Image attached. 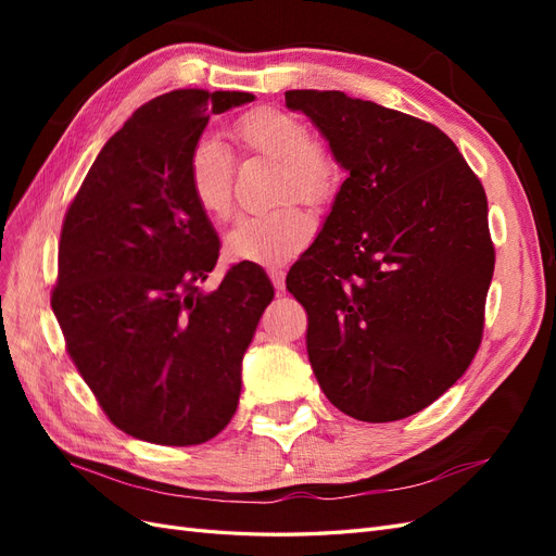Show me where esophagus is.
Returning a JSON list of instances; mask_svg holds the SVG:
<instances>
[{"mask_svg": "<svg viewBox=\"0 0 556 556\" xmlns=\"http://www.w3.org/2000/svg\"><path fill=\"white\" fill-rule=\"evenodd\" d=\"M268 278H271L276 292H285V271H282V268H268Z\"/></svg>", "mask_w": 556, "mask_h": 556, "instance_id": "obj_1", "label": "esophagus"}]
</instances>
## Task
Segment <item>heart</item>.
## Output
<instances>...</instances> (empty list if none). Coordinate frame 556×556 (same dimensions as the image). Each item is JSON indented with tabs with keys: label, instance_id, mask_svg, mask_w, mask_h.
Here are the masks:
<instances>
[{
	"label": "heart",
	"instance_id": "1",
	"mask_svg": "<svg viewBox=\"0 0 556 556\" xmlns=\"http://www.w3.org/2000/svg\"><path fill=\"white\" fill-rule=\"evenodd\" d=\"M229 137L245 153L271 157L280 164L278 197H296L308 206H325L341 182V164L331 148L311 137V127L292 111L276 106L250 109L229 127ZM188 188L197 208L215 223L231 215V155L211 137L199 139L188 155ZM313 220L296 204L268 213L243 215L227 233L231 260L262 266L290 262L308 245Z\"/></svg>",
	"mask_w": 556,
	"mask_h": 556
}]
</instances>
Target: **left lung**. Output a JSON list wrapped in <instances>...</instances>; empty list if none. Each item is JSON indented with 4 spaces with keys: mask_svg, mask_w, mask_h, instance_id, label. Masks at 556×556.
<instances>
[{
    "mask_svg": "<svg viewBox=\"0 0 556 556\" xmlns=\"http://www.w3.org/2000/svg\"><path fill=\"white\" fill-rule=\"evenodd\" d=\"M350 174L288 274L325 396L362 422L415 415L473 362L494 274L486 194L445 131L339 90H290Z\"/></svg>",
    "mask_w": 556,
    "mask_h": 556,
    "instance_id": "left-lung-1",
    "label": "left lung"
}]
</instances>
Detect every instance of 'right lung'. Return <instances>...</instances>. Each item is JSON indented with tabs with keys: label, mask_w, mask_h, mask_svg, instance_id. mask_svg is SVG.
<instances>
[{
	"label": "right lung",
	"mask_w": 556,
	"mask_h": 556,
	"mask_svg": "<svg viewBox=\"0 0 556 556\" xmlns=\"http://www.w3.org/2000/svg\"><path fill=\"white\" fill-rule=\"evenodd\" d=\"M248 92L174 90L117 129L66 208L50 306L111 422L139 441L199 445L237 413L241 359L274 288L257 264L199 290L220 241L188 188L213 113Z\"/></svg>",
	"instance_id": "add662e5"
}]
</instances>
